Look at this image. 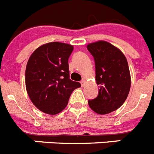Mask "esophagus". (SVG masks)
<instances>
[{
  "instance_id": "34e87169",
  "label": "esophagus",
  "mask_w": 154,
  "mask_h": 154,
  "mask_svg": "<svg viewBox=\"0 0 154 154\" xmlns=\"http://www.w3.org/2000/svg\"><path fill=\"white\" fill-rule=\"evenodd\" d=\"M85 79H82V81H81L82 86H84V85H85Z\"/></svg>"
}]
</instances>
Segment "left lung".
I'll return each mask as SVG.
<instances>
[{
	"label": "left lung",
	"mask_w": 154,
	"mask_h": 154,
	"mask_svg": "<svg viewBox=\"0 0 154 154\" xmlns=\"http://www.w3.org/2000/svg\"><path fill=\"white\" fill-rule=\"evenodd\" d=\"M87 49L95 61L96 80L99 85L97 97L88 101L98 114L109 113L126 101L131 85L130 69L123 52L105 41L91 43Z\"/></svg>",
	"instance_id": "obj_1"
}]
</instances>
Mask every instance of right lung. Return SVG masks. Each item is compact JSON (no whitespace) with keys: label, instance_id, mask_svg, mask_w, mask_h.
Returning a JSON list of instances; mask_svg holds the SVG:
<instances>
[{"label":"right lung","instance_id":"obj_1","mask_svg":"<svg viewBox=\"0 0 154 154\" xmlns=\"http://www.w3.org/2000/svg\"><path fill=\"white\" fill-rule=\"evenodd\" d=\"M73 46L50 42L40 46L28 59L25 70L27 92L37 108L50 115L66 107L71 94L81 86L69 79V58Z\"/></svg>","mask_w":154,"mask_h":154}]
</instances>
